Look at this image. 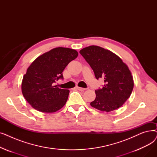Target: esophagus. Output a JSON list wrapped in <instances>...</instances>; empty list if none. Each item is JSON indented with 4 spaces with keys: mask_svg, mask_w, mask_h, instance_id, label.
I'll return each instance as SVG.
<instances>
[{
    "mask_svg": "<svg viewBox=\"0 0 157 157\" xmlns=\"http://www.w3.org/2000/svg\"><path fill=\"white\" fill-rule=\"evenodd\" d=\"M77 89L79 90V91H85V90H86V88H81V87H77Z\"/></svg>",
    "mask_w": 157,
    "mask_h": 157,
    "instance_id": "34e87169",
    "label": "esophagus"
}]
</instances>
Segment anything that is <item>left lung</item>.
<instances>
[{
	"instance_id": "obj_1",
	"label": "left lung",
	"mask_w": 157,
	"mask_h": 157,
	"mask_svg": "<svg viewBox=\"0 0 157 157\" xmlns=\"http://www.w3.org/2000/svg\"><path fill=\"white\" fill-rule=\"evenodd\" d=\"M94 71L97 79H104L102 88L95 90V99L90 103L93 108L109 112L124 104L130 96L134 81L127 65L120 58L108 49L90 46L79 52Z\"/></svg>"
}]
</instances>
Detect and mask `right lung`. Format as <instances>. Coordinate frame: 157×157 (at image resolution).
Masks as SVG:
<instances>
[{"label": "right lung", "mask_w": 157, "mask_h": 157, "mask_svg": "<svg viewBox=\"0 0 157 157\" xmlns=\"http://www.w3.org/2000/svg\"><path fill=\"white\" fill-rule=\"evenodd\" d=\"M78 53L67 48L59 47L39 56L32 63L21 83L23 97L35 109L53 113L65 104L69 90L55 85L63 79L62 72Z\"/></svg>", "instance_id": "right-lung-1"}]
</instances>
